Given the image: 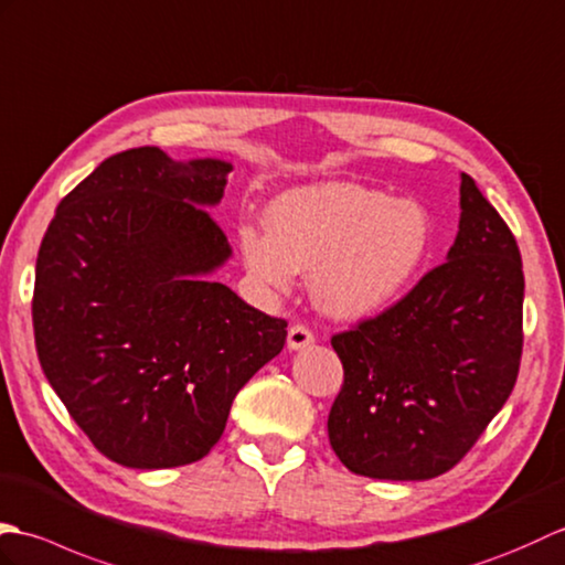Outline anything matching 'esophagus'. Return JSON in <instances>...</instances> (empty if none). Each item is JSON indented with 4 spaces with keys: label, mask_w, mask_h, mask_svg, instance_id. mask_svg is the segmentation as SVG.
<instances>
[{
    "label": "esophagus",
    "mask_w": 565,
    "mask_h": 565,
    "mask_svg": "<svg viewBox=\"0 0 565 565\" xmlns=\"http://www.w3.org/2000/svg\"><path fill=\"white\" fill-rule=\"evenodd\" d=\"M311 343H315V333H311L309 326H305V323L290 326V331H287V348L299 350V348H307Z\"/></svg>",
    "instance_id": "obj_1"
}]
</instances>
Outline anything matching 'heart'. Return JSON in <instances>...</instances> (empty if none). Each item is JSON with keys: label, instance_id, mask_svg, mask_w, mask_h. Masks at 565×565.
I'll return each mask as SVG.
<instances>
[{"label": "heart", "instance_id": "b5f03b06", "mask_svg": "<svg viewBox=\"0 0 565 565\" xmlns=\"http://www.w3.org/2000/svg\"><path fill=\"white\" fill-rule=\"evenodd\" d=\"M268 230L236 232L256 282L287 290L295 273L311 275L317 305L341 319L392 307L416 278L430 248V217L411 200H388L358 183H321L278 195Z\"/></svg>", "mask_w": 565, "mask_h": 565}]
</instances>
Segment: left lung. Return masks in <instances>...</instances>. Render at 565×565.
Returning a JSON list of instances; mask_svg holds the SVG:
<instances>
[{
    "label": "left lung",
    "instance_id": "8db88e82",
    "mask_svg": "<svg viewBox=\"0 0 565 565\" xmlns=\"http://www.w3.org/2000/svg\"><path fill=\"white\" fill-rule=\"evenodd\" d=\"M459 195V234L443 266L382 315L331 338L343 386L329 440L353 473L423 481L449 471L518 382L520 248L467 173Z\"/></svg>",
    "mask_w": 565,
    "mask_h": 565
}]
</instances>
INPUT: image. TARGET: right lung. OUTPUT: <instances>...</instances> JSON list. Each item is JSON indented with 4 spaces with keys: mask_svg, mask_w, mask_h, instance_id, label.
Returning <instances> with one entry per match:
<instances>
[{
    "mask_svg": "<svg viewBox=\"0 0 565 565\" xmlns=\"http://www.w3.org/2000/svg\"><path fill=\"white\" fill-rule=\"evenodd\" d=\"M230 171L157 147L113 154L62 198L38 250V360L82 433L122 467L203 459L239 388L285 345V319L205 278L232 254L205 210Z\"/></svg>",
    "mask_w": 565,
    "mask_h": 565,
    "instance_id": "1",
    "label": "right lung"
}]
</instances>
